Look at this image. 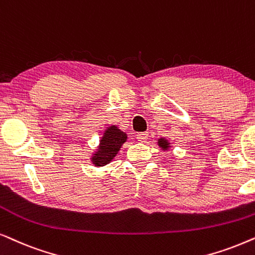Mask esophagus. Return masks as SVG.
I'll return each mask as SVG.
<instances>
[{
	"instance_id": "obj_1",
	"label": "esophagus",
	"mask_w": 255,
	"mask_h": 255,
	"mask_svg": "<svg viewBox=\"0 0 255 255\" xmlns=\"http://www.w3.org/2000/svg\"><path fill=\"white\" fill-rule=\"evenodd\" d=\"M136 138L138 142H144L148 138V133H137Z\"/></svg>"
}]
</instances>
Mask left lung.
Wrapping results in <instances>:
<instances>
[{
	"mask_svg": "<svg viewBox=\"0 0 255 255\" xmlns=\"http://www.w3.org/2000/svg\"><path fill=\"white\" fill-rule=\"evenodd\" d=\"M157 144H158V147L162 149V150H169V149H170V147H171L170 142H169L167 138H164V137L158 138Z\"/></svg>",
	"mask_w": 255,
	"mask_h": 255,
	"instance_id": "8db88e82",
	"label": "left lung"
}]
</instances>
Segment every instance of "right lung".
Instances as JSON below:
<instances>
[{"mask_svg": "<svg viewBox=\"0 0 255 255\" xmlns=\"http://www.w3.org/2000/svg\"><path fill=\"white\" fill-rule=\"evenodd\" d=\"M126 141H127V134L119 129L118 126L112 125L107 127L100 138L97 150H94L91 156V162L93 163L94 167H104L113 161Z\"/></svg>", "mask_w": 255, "mask_h": 255, "instance_id": "obj_1", "label": "right lung"}]
</instances>
